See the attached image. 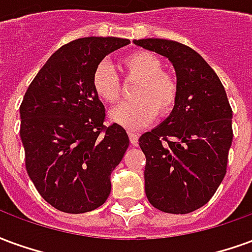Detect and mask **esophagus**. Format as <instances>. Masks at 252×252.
<instances>
[{
  "label": "esophagus",
  "mask_w": 252,
  "mask_h": 252,
  "mask_svg": "<svg viewBox=\"0 0 252 252\" xmlns=\"http://www.w3.org/2000/svg\"><path fill=\"white\" fill-rule=\"evenodd\" d=\"M128 136H129V142H131V144L136 146L137 139H139V135H137V133H133V132H129V133H128Z\"/></svg>",
  "instance_id": "esophagus-1"
}]
</instances>
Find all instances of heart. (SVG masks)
<instances>
[{
	"mask_svg": "<svg viewBox=\"0 0 252 252\" xmlns=\"http://www.w3.org/2000/svg\"><path fill=\"white\" fill-rule=\"evenodd\" d=\"M126 81H137L132 92L133 101L110 110L109 119L126 129L136 131L150 124L158 113L170 115L177 105L180 86L171 72L163 70L162 59L150 51L131 52L121 59ZM95 95L105 104H116L121 95L120 78L106 63H99L92 75Z\"/></svg>",
	"mask_w": 252,
	"mask_h": 252,
	"instance_id": "b5f03b06",
	"label": "heart"
}]
</instances>
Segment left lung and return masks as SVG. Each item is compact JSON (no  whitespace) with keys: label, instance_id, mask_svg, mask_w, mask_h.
<instances>
[{"label":"left lung","instance_id":"1","mask_svg":"<svg viewBox=\"0 0 252 252\" xmlns=\"http://www.w3.org/2000/svg\"><path fill=\"white\" fill-rule=\"evenodd\" d=\"M135 44L169 58L180 86L169 117L139 137L146 195L159 211L190 213L211 200L227 173L232 109L221 81L198 52L164 39Z\"/></svg>","mask_w":252,"mask_h":252}]
</instances>
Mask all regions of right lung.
I'll return each mask as SVG.
<instances>
[{"mask_svg":"<svg viewBox=\"0 0 252 252\" xmlns=\"http://www.w3.org/2000/svg\"><path fill=\"white\" fill-rule=\"evenodd\" d=\"M129 43L120 37L70 41L52 54L25 92L20 105L25 169L58 211H94L109 197L110 173L129 139L119 124H104L92 75L108 54Z\"/></svg>","mask_w":252,"mask_h":252,"instance_id":"add662e5","label":"right lung"}]
</instances>
